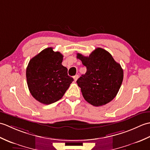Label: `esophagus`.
<instances>
[{"label": "esophagus", "mask_w": 150, "mask_h": 150, "mask_svg": "<svg viewBox=\"0 0 150 150\" xmlns=\"http://www.w3.org/2000/svg\"><path fill=\"white\" fill-rule=\"evenodd\" d=\"M78 78H79V75H76L75 76H74V77H73V79H74V81H75V82L77 81Z\"/></svg>", "instance_id": "obj_1"}]
</instances>
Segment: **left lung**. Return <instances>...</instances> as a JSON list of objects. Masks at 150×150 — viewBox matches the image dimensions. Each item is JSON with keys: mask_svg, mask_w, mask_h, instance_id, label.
<instances>
[{"mask_svg": "<svg viewBox=\"0 0 150 150\" xmlns=\"http://www.w3.org/2000/svg\"><path fill=\"white\" fill-rule=\"evenodd\" d=\"M87 71L77 81L84 99L94 106L108 104L116 97L123 81V69L111 54L97 47L89 57L77 54Z\"/></svg>", "mask_w": 150, "mask_h": 150, "instance_id": "8db88e82", "label": "left lung"}]
</instances>
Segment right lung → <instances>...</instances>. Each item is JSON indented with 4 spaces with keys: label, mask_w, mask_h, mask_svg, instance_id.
<instances>
[{
    "label": "right lung",
    "mask_w": 150,
    "mask_h": 150,
    "mask_svg": "<svg viewBox=\"0 0 150 150\" xmlns=\"http://www.w3.org/2000/svg\"><path fill=\"white\" fill-rule=\"evenodd\" d=\"M63 55L47 47L31 59L26 68V79L31 95L44 104L60 100L73 79L62 65Z\"/></svg>",
    "instance_id": "1"
}]
</instances>
